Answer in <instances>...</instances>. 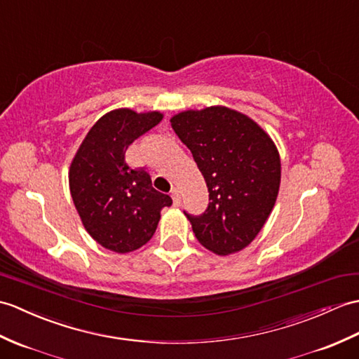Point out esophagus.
Listing matches in <instances>:
<instances>
[{
    "label": "esophagus",
    "mask_w": 359,
    "mask_h": 359,
    "mask_svg": "<svg viewBox=\"0 0 359 359\" xmlns=\"http://www.w3.org/2000/svg\"><path fill=\"white\" fill-rule=\"evenodd\" d=\"M171 197H172V202H174V206H180L182 203V196H180V191L174 188L171 191Z\"/></svg>",
    "instance_id": "1"
}]
</instances>
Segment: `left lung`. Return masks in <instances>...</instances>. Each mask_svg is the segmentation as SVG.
Here are the masks:
<instances>
[{"label": "left lung", "instance_id": "left-lung-1", "mask_svg": "<svg viewBox=\"0 0 359 359\" xmlns=\"http://www.w3.org/2000/svg\"><path fill=\"white\" fill-rule=\"evenodd\" d=\"M205 177V212L185 215L206 249L228 255L257 237L278 196L281 163L272 139L248 116L226 107L188 110L171 118Z\"/></svg>", "mask_w": 359, "mask_h": 359}]
</instances>
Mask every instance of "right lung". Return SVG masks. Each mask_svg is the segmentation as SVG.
Here are the masks:
<instances>
[{"mask_svg": "<svg viewBox=\"0 0 359 359\" xmlns=\"http://www.w3.org/2000/svg\"><path fill=\"white\" fill-rule=\"evenodd\" d=\"M162 121L159 111L119 108L99 119L72 162L73 203L88 234L110 251H136L154 236L161 211L172 200L151 185L145 168L125 161L127 148Z\"/></svg>", "mask_w": 359, "mask_h": 359, "instance_id": "right-lung-1", "label": "right lung"}]
</instances>
